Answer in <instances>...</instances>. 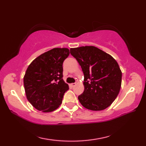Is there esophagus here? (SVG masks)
Wrapping results in <instances>:
<instances>
[{"label": "esophagus", "instance_id": "34e87169", "mask_svg": "<svg viewBox=\"0 0 146 146\" xmlns=\"http://www.w3.org/2000/svg\"><path fill=\"white\" fill-rule=\"evenodd\" d=\"M76 85V83H71V84L70 85V86H71V88H73V87H74V86H75Z\"/></svg>", "mask_w": 146, "mask_h": 146}]
</instances>
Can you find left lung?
Returning a JSON list of instances; mask_svg holds the SVG:
<instances>
[{
    "label": "left lung",
    "mask_w": 146,
    "mask_h": 146,
    "mask_svg": "<svg viewBox=\"0 0 146 146\" xmlns=\"http://www.w3.org/2000/svg\"><path fill=\"white\" fill-rule=\"evenodd\" d=\"M84 74V92L78 96L83 107L99 111L108 107L119 95L122 71L115 59L92 46L71 48Z\"/></svg>",
    "instance_id": "1"
}]
</instances>
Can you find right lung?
I'll return each mask as SVG.
<instances>
[{"instance_id":"right-lung-1","label":"right lung","mask_w":146,"mask_h":146,"mask_svg":"<svg viewBox=\"0 0 146 146\" xmlns=\"http://www.w3.org/2000/svg\"><path fill=\"white\" fill-rule=\"evenodd\" d=\"M70 54L68 48H53L37 57L24 76L27 99L37 110L50 112L62 103L68 85L63 79V63Z\"/></svg>"}]
</instances>
